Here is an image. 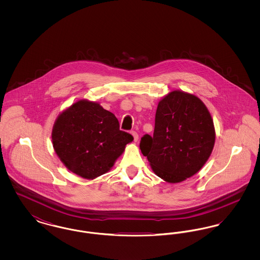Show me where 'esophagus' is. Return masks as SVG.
Segmentation results:
<instances>
[{
    "label": "esophagus",
    "mask_w": 260,
    "mask_h": 260,
    "mask_svg": "<svg viewBox=\"0 0 260 260\" xmlns=\"http://www.w3.org/2000/svg\"><path fill=\"white\" fill-rule=\"evenodd\" d=\"M132 135L134 136V141L136 142V141L138 140V135H137V133H136V132H132Z\"/></svg>",
    "instance_id": "34e87169"
}]
</instances>
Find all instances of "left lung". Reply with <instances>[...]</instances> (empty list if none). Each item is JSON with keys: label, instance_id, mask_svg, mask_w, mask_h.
I'll list each match as a JSON object with an SVG mask.
<instances>
[{"label": "left lung", "instance_id": "1", "mask_svg": "<svg viewBox=\"0 0 260 260\" xmlns=\"http://www.w3.org/2000/svg\"><path fill=\"white\" fill-rule=\"evenodd\" d=\"M214 142V124L205 103L177 89L159 101L154 135L143 136L139 146L156 175L178 183L204 167Z\"/></svg>", "mask_w": 260, "mask_h": 260}]
</instances>
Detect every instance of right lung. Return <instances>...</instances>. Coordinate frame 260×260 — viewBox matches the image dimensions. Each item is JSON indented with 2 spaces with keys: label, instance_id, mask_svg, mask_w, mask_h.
Instances as JSON below:
<instances>
[{
  "label": "right lung",
  "instance_id": "1",
  "mask_svg": "<svg viewBox=\"0 0 260 260\" xmlns=\"http://www.w3.org/2000/svg\"><path fill=\"white\" fill-rule=\"evenodd\" d=\"M52 146L72 173L94 179L108 173L134 140L118 119L99 102L81 99L62 111L51 132Z\"/></svg>",
  "mask_w": 260,
  "mask_h": 260
}]
</instances>
